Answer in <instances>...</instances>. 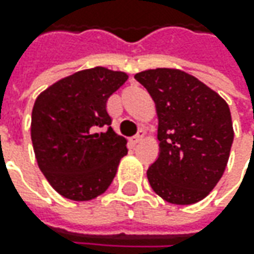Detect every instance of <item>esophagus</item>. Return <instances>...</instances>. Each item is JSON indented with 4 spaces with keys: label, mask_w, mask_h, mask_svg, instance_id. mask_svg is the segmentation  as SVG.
Listing matches in <instances>:
<instances>
[{
    "label": "esophagus",
    "mask_w": 254,
    "mask_h": 254,
    "mask_svg": "<svg viewBox=\"0 0 254 254\" xmlns=\"http://www.w3.org/2000/svg\"><path fill=\"white\" fill-rule=\"evenodd\" d=\"M142 138H144V131H140L137 135H134V137L130 138V142L135 145V144H138L140 141H142Z\"/></svg>",
    "instance_id": "34e87169"
}]
</instances>
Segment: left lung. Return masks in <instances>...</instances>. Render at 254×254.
<instances>
[{
	"label": "left lung",
	"instance_id": "1",
	"mask_svg": "<svg viewBox=\"0 0 254 254\" xmlns=\"http://www.w3.org/2000/svg\"><path fill=\"white\" fill-rule=\"evenodd\" d=\"M158 116V160L147 171L152 190L174 205L208 196L222 178L233 142L228 103L195 76L157 67L134 76Z\"/></svg>",
	"mask_w": 254,
	"mask_h": 254
}]
</instances>
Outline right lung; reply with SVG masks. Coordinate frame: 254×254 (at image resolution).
I'll use <instances>...</instances> for the list:
<instances>
[{
    "mask_svg": "<svg viewBox=\"0 0 254 254\" xmlns=\"http://www.w3.org/2000/svg\"><path fill=\"white\" fill-rule=\"evenodd\" d=\"M127 79L124 72L97 66L66 76L36 97L31 120L35 158L66 199L84 202L104 193L127 154V140L113 130L106 109Z\"/></svg>",
    "mask_w": 254,
    "mask_h": 254,
    "instance_id": "obj_1",
    "label": "right lung"
}]
</instances>
